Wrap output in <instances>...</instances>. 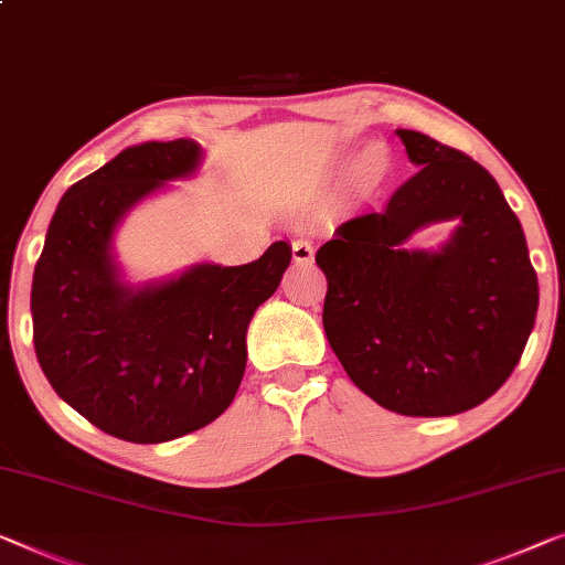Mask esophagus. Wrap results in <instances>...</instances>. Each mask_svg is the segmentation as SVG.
Here are the masks:
<instances>
[{
  "label": "esophagus",
  "instance_id": "34e87169",
  "mask_svg": "<svg viewBox=\"0 0 565 565\" xmlns=\"http://www.w3.org/2000/svg\"><path fill=\"white\" fill-rule=\"evenodd\" d=\"M291 250H294V260H297V264H309V260H315V246H311V241H307V238L294 241Z\"/></svg>",
  "mask_w": 565,
  "mask_h": 565
}]
</instances>
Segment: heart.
I'll list each match as a JSON object with an SVG mask.
<instances>
[{"label":"heart","mask_w":565,"mask_h":565,"mask_svg":"<svg viewBox=\"0 0 565 565\" xmlns=\"http://www.w3.org/2000/svg\"><path fill=\"white\" fill-rule=\"evenodd\" d=\"M391 174V154L383 145H367L355 162V182L363 195H375Z\"/></svg>","instance_id":"b5f03b06"}]
</instances>
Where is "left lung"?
Returning <instances> with one entry per match:
<instances>
[{"label": "left lung", "instance_id": "8db88e82", "mask_svg": "<svg viewBox=\"0 0 565 565\" xmlns=\"http://www.w3.org/2000/svg\"><path fill=\"white\" fill-rule=\"evenodd\" d=\"M418 172L381 213L317 250L322 322L344 373L401 416H454L500 391L535 324L537 276L494 177L420 131L395 129ZM458 223L439 249L407 241Z\"/></svg>", "mask_w": 565, "mask_h": 565}]
</instances>
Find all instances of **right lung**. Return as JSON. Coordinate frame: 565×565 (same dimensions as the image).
Returning a JSON list of instances; mask_svg holds the SVG:
<instances>
[{
	"label": "right lung",
	"mask_w": 565,
	"mask_h": 565,
	"mask_svg": "<svg viewBox=\"0 0 565 565\" xmlns=\"http://www.w3.org/2000/svg\"><path fill=\"white\" fill-rule=\"evenodd\" d=\"M202 164L195 139L119 151L57 202L32 276V340L67 406L100 431L162 444L207 426L246 373V332L279 289L291 246L276 241L243 266L192 264L131 284L114 238L139 202Z\"/></svg>",
	"instance_id": "add662e5"
}]
</instances>
